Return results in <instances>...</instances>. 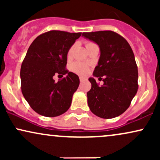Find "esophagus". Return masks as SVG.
I'll return each instance as SVG.
<instances>
[{
  "instance_id": "34e87169",
  "label": "esophagus",
  "mask_w": 160,
  "mask_h": 160,
  "mask_svg": "<svg viewBox=\"0 0 160 160\" xmlns=\"http://www.w3.org/2000/svg\"><path fill=\"white\" fill-rule=\"evenodd\" d=\"M84 80H85V79H84L83 78H82V77H80V82H82Z\"/></svg>"
}]
</instances>
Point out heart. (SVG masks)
Here are the masks:
<instances>
[{"label": "heart", "mask_w": 160, "mask_h": 160, "mask_svg": "<svg viewBox=\"0 0 160 160\" xmlns=\"http://www.w3.org/2000/svg\"><path fill=\"white\" fill-rule=\"evenodd\" d=\"M93 45H95V44L94 43H92V42H86V47L87 49ZM74 47V46H72V47L68 49V53H67L68 58H71V57H72ZM71 70H72L74 73L80 75V76H86V75L88 74V72H89V66L85 63H82V62H76L71 65Z\"/></svg>", "instance_id": "b5f03b06"}]
</instances>
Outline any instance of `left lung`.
<instances>
[{
	"instance_id": "1",
	"label": "left lung",
	"mask_w": 160,
	"mask_h": 160,
	"mask_svg": "<svg viewBox=\"0 0 160 160\" xmlns=\"http://www.w3.org/2000/svg\"><path fill=\"white\" fill-rule=\"evenodd\" d=\"M82 36L100 47L101 56L93 75L104 81L99 86L94 78L89 79L92 84L87 92L89 109L101 118L118 117L128 109L138 89L132 49L123 37L112 31L83 32Z\"/></svg>"
}]
</instances>
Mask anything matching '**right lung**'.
I'll return each instance as SVG.
<instances>
[{
  "label": "right lung",
  "mask_w": 160,
  "mask_h": 160,
  "mask_svg": "<svg viewBox=\"0 0 160 160\" xmlns=\"http://www.w3.org/2000/svg\"><path fill=\"white\" fill-rule=\"evenodd\" d=\"M81 34L49 31L37 37L28 49L20 71L21 89L30 107L39 114L54 117L69 109L80 80L66 69L67 53ZM66 73L59 82L53 80L54 75Z\"/></svg>",
  "instance_id": "add662e5"
}]
</instances>
